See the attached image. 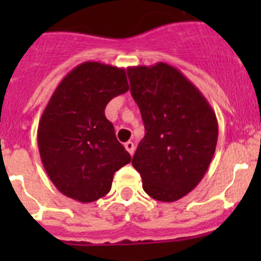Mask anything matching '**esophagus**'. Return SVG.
Returning a JSON list of instances; mask_svg holds the SVG:
<instances>
[{
	"label": "esophagus",
	"instance_id": "34e87169",
	"mask_svg": "<svg viewBox=\"0 0 261 261\" xmlns=\"http://www.w3.org/2000/svg\"><path fill=\"white\" fill-rule=\"evenodd\" d=\"M123 146H125V149L127 150L128 152H130V155L134 154V151H135V145H134V143H131V141H127V143L123 144Z\"/></svg>",
	"mask_w": 261,
	"mask_h": 261
}]
</instances>
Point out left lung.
Wrapping results in <instances>:
<instances>
[{
  "mask_svg": "<svg viewBox=\"0 0 261 261\" xmlns=\"http://www.w3.org/2000/svg\"><path fill=\"white\" fill-rule=\"evenodd\" d=\"M127 75L146 131L134 168L151 198L178 201L208 169L218 136L215 111L201 91L167 63L128 67Z\"/></svg>",
  "mask_w": 261,
  "mask_h": 261,
  "instance_id": "8db88e82",
  "label": "left lung"
}]
</instances>
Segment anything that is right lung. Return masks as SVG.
Masks as SVG:
<instances>
[{
    "mask_svg": "<svg viewBox=\"0 0 261 261\" xmlns=\"http://www.w3.org/2000/svg\"><path fill=\"white\" fill-rule=\"evenodd\" d=\"M123 68L84 62L58 84L41 115L38 146L58 191L89 203L110 192L115 172L131 162L105 116L107 103L128 91Z\"/></svg>",
    "mask_w": 261,
    "mask_h": 261,
    "instance_id": "obj_1",
    "label": "right lung"
}]
</instances>
